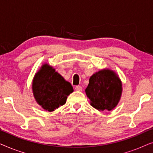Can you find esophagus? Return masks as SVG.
<instances>
[{"label": "esophagus", "instance_id": "1", "mask_svg": "<svg viewBox=\"0 0 153 153\" xmlns=\"http://www.w3.org/2000/svg\"><path fill=\"white\" fill-rule=\"evenodd\" d=\"M74 89L77 91H82V87H81V85H76L74 88Z\"/></svg>", "mask_w": 153, "mask_h": 153}]
</instances>
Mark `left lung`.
I'll list each match as a JSON object with an SVG mask.
<instances>
[{
	"label": "left lung",
	"mask_w": 153,
	"mask_h": 153,
	"mask_svg": "<svg viewBox=\"0 0 153 153\" xmlns=\"http://www.w3.org/2000/svg\"><path fill=\"white\" fill-rule=\"evenodd\" d=\"M122 82L116 73L108 69L92 75L85 88L91 105L99 111H111L118 104L122 95Z\"/></svg>",
	"instance_id": "left-lung-1"
}]
</instances>
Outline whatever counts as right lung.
<instances>
[{
    "label": "right lung",
    "mask_w": 153,
    "mask_h": 153,
    "mask_svg": "<svg viewBox=\"0 0 153 153\" xmlns=\"http://www.w3.org/2000/svg\"><path fill=\"white\" fill-rule=\"evenodd\" d=\"M32 89L37 104L50 112L65 104L68 96L74 91L71 83L47 63L35 74Z\"/></svg>",
    "instance_id": "obj_1"
}]
</instances>
